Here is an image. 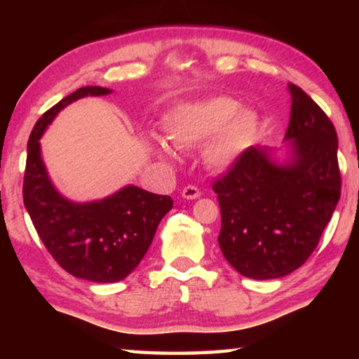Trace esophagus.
I'll use <instances>...</instances> for the list:
<instances>
[{"label": "esophagus", "instance_id": "34e87169", "mask_svg": "<svg viewBox=\"0 0 359 359\" xmlns=\"http://www.w3.org/2000/svg\"><path fill=\"white\" fill-rule=\"evenodd\" d=\"M182 196L185 199H196L201 196V191H199V188L196 185H187L184 190H182Z\"/></svg>", "mask_w": 359, "mask_h": 359}]
</instances>
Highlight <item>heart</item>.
Returning a JSON list of instances; mask_svg holds the SVG:
<instances>
[{
	"label": "heart",
	"instance_id": "b5f03b06",
	"mask_svg": "<svg viewBox=\"0 0 359 359\" xmlns=\"http://www.w3.org/2000/svg\"><path fill=\"white\" fill-rule=\"evenodd\" d=\"M257 130V118L248 111H239V102L228 96H214L191 102L169 114L165 133L174 147L191 149L208 141L205 161L210 168H229L242 155ZM154 150L171 160L172 150L165 142L155 141Z\"/></svg>",
	"mask_w": 359,
	"mask_h": 359
}]
</instances>
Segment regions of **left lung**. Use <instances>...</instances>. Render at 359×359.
Masks as SVG:
<instances>
[{
  "mask_svg": "<svg viewBox=\"0 0 359 359\" xmlns=\"http://www.w3.org/2000/svg\"><path fill=\"white\" fill-rule=\"evenodd\" d=\"M288 88L293 163L277 166L264 150L248 147L212 184L223 257L239 274L258 280L287 276L306 263L340 199L336 128L302 88Z\"/></svg>",
  "mask_w": 359,
  "mask_h": 359,
  "instance_id": "obj_1",
  "label": "left lung"
}]
</instances>
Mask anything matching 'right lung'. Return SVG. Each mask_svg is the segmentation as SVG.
<instances>
[{"label": "right lung", "instance_id": "obj_1", "mask_svg": "<svg viewBox=\"0 0 359 359\" xmlns=\"http://www.w3.org/2000/svg\"><path fill=\"white\" fill-rule=\"evenodd\" d=\"M107 93L111 90L82 87L42 114L29 135L23 175V203L47 252L71 276L98 283L123 280L135 271L172 208L171 196L135 185L88 204L71 203L52 187L41 160L42 133L69 102Z\"/></svg>", "mask_w": 359, "mask_h": 359}]
</instances>
